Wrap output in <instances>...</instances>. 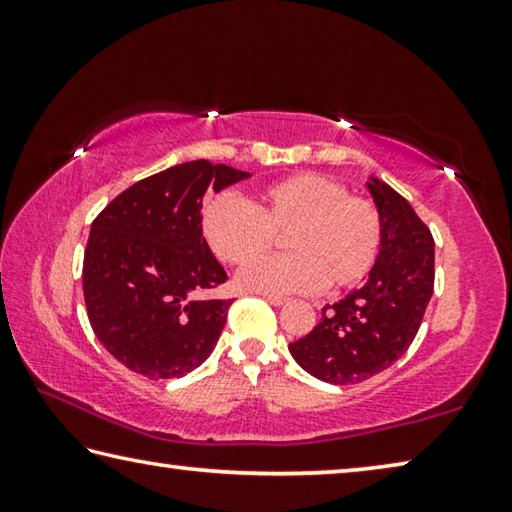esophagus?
Segmentation results:
<instances>
[{"label":"esophagus","mask_w":512,"mask_h":512,"mask_svg":"<svg viewBox=\"0 0 512 512\" xmlns=\"http://www.w3.org/2000/svg\"><path fill=\"white\" fill-rule=\"evenodd\" d=\"M268 302H271L273 307H282V305H287V298H282V296H264Z\"/></svg>","instance_id":"esophagus-1"}]
</instances>
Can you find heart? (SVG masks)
Returning a JSON list of instances; mask_svg holds the SVG:
<instances>
[{"label":"heart","mask_w":512,"mask_h":512,"mask_svg":"<svg viewBox=\"0 0 512 512\" xmlns=\"http://www.w3.org/2000/svg\"><path fill=\"white\" fill-rule=\"evenodd\" d=\"M287 234L290 255L256 263ZM201 235L221 262L246 266L239 287L266 296L352 289L372 273L384 228L379 210L366 198L323 173L302 171L259 189L250 203L232 194L205 201ZM256 264L253 265L252 262Z\"/></svg>","instance_id":"1"}]
</instances>
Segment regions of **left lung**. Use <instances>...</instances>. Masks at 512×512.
Segmentation results:
<instances>
[{"label":"left lung","instance_id":"1","mask_svg":"<svg viewBox=\"0 0 512 512\" xmlns=\"http://www.w3.org/2000/svg\"><path fill=\"white\" fill-rule=\"evenodd\" d=\"M384 239L366 284L334 305L307 336L289 345L291 357L327 384H359L409 350L433 293V237L406 198L379 178L368 180Z\"/></svg>","mask_w":512,"mask_h":512}]
</instances>
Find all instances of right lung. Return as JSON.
<instances>
[{"label": "right lung", "mask_w": 512, "mask_h": 512, "mask_svg": "<svg viewBox=\"0 0 512 512\" xmlns=\"http://www.w3.org/2000/svg\"><path fill=\"white\" fill-rule=\"evenodd\" d=\"M248 176L207 160L176 164L128 187L92 221L85 307L103 348L128 370L173 379L212 354L232 300L205 296L228 275L201 235L203 196Z\"/></svg>", "instance_id": "1"}]
</instances>
